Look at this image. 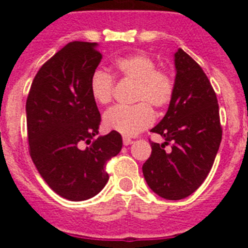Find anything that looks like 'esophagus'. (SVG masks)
<instances>
[{"label": "esophagus", "instance_id": "esophagus-1", "mask_svg": "<svg viewBox=\"0 0 248 248\" xmlns=\"http://www.w3.org/2000/svg\"><path fill=\"white\" fill-rule=\"evenodd\" d=\"M123 143H124V145H130V144H133V140H131L130 138L124 137L123 138Z\"/></svg>", "mask_w": 248, "mask_h": 248}]
</instances>
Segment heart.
<instances>
[{
	"label": "heart",
	"mask_w": 248,
	"mask_h": 248,
	"mask_svg": "<svg viewBox=\"0 0 248 248\" xmlns=\"http://www.w3.org/2000/svg\"><path fill=\"white\" fill-rule=\"evenodd\" d=\"M114 69L122 78L137 82L135 102H148L154 108H164L174 94V83L169 74L157 71L156 64L145 54H131L114 61ZM113 78L107 72L95 71L91 78L89 89L93 99L99 104H108L113 94ZM154 122V113L146 103L133 107H114L103 117L108 130L124 137L137 135Z\"/></svg>",
	"instance_id": "1"
}]
</instances>
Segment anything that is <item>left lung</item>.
I'll use <instances>...</instances> for the list:
<instances>
[{"label": "left lung", "instance_id": "8db88e82", "mask_svg": "<svg viewBox=\"0 0 248 248\" xmlns=\"http://www.w3.org/2000/svg\"><path fill=\"white\" fill-rule=\"evenodd\" d=\"M174 64V94L165 117L151 129L165 141L151 143L143 165L149 187L166 200H181L200 187L222 138L217 98L202 68L181 48ZM169 142L172 146L165 149Z\"/></svg>", "mask_w": 248, "mask_h": 248}]
</instances>
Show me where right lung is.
<instances>
[{
    "mask_svg": "<svg viewBox=\"0 0 248 248\" xmlns=\"http://www.w3.org/2000/svg\"><path fill=\"white\" fill-rule=\"evenodd\" d=\"M100 61L98 43H68L41 67L26 103L31 157L50 189L71 201L100 192L105 164L123 146L117 131L95 138L100 113L89 83Z\"/></svg>",
    "mask_w": 248,
    "mask_h": 248,
    "instance_id": "right-lung-1",
    "label": "right lung"
}]
</instances>
